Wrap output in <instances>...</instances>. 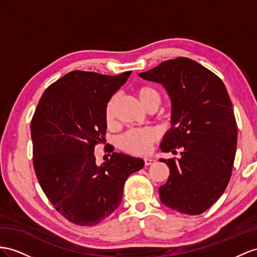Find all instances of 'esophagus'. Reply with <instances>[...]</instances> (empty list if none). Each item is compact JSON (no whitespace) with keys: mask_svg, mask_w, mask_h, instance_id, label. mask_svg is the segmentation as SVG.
I'll list each match as a JSON object with an SVG mask.
<instances>
[{"mask_svg":"<svg viewBox=\"0 0 257 257\" xmlns=\"http://www.w3.org/2000/svg\"><path fill=\"white\" fill-rule=\"evenodd\" d=\"M154 163H155V160L151 159V157H146V159H144V165L146 166L152 165V164H154Z\"/></svg>","mask_w":257,"mask_h":257,"instance_id":"obj_1","label":"esophagus"}]
</instances>
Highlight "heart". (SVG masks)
I'll list each match as a JSON object with an SVG mask.
<instances>
[{
  "label": "heart",
  "instance_id": "1",
  "mask_svg": "<svg viewBox=\"0 0 257 257\" xmlns=\"http://www.w3.org/2000/svg\"><path fill=\"white\" fill-rule=\"evenodd\" d=\"M137 96L144 107L152 103H161V95L150 85H142L137 90ZM116 96H111L105 107V119L108 123L114 120V106ZM159 138V131L152 127L135 128L126 131L120 138L118 144L119 148L131 154H147L150 152L152 144Z\"/></svg>",
  "mask_w": 257,
  "mask_h": 257
}]
</instances>
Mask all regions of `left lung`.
I'll list each match as a JSON object with an SVG mask.
<instances>
[{
  "label": "left lung",
  "mask_w": 257,
  "mask_h": 257,
  "mask_svg": "<svg viewBox=\"0 0 257 257\" xmlns=\"http://www.w3.org/2000/svg\"><path fill=\"white\" fill-rule=\"evenodd\" d=\"M139 76L163 84L172 102V128L161 143L170 176L160 187L161 201L182 214L205 212L225 191L232 173L238 127L221 79L187 57L161 63Z\"/></svg>",
  "instance_id": "1"
}]
</instances>
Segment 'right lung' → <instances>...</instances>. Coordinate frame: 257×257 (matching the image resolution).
<instances>
[{
    "mask_svg": "<svg viewBox=\"0 0 257 257\" xmlns=\"http://www.w3.org/2000/svg\"><path fill=\"white\" fill-rule=\"evenodd\" d=\"M118 76L74 70L44 91L31 119L37 179L54 208L70 222L94 226L119 206L128 177L142 159L114 152L97 165L94 148L106 133L105 107L127 81Z\"/></svg>",
    "mask_w": 257,
    "mask_h": 257,
    "instance_id": "1",
    "label": "right lung"
}]
</instances>
